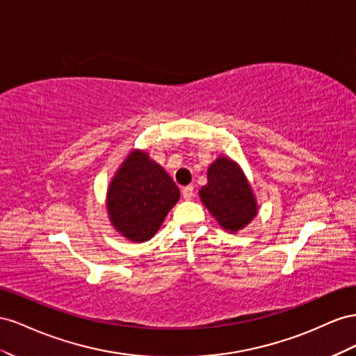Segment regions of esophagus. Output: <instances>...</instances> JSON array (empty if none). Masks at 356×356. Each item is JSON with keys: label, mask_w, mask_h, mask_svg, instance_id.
<instances>
[{"label": "esophagus", "mask_w": 356, "mask_h": 356, "mask_svg": "<svg viewBox=\"0 0 356 356\" xmlns=\"http://www.w3.org/2000/svg\"><path fill=\"white\" fill-rule=\"evenodd\" d=\"M181 195H184L185 200H192V197H194V186L192 185L185 186L184 189H181Z\"/></svg>", "instance_id": "esophagus-1"}]
</instances>
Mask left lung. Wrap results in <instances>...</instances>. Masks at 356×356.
Masks as SVG:
<instances>
[{"instance_id": "left-lung-1", "label": "left lung", "mask_w": 356, "mask_h": 356, "mask_svg": "<svg viewBox=\"0 0 356 356\" xmlns=\"http://www.w3.org/2000/svg\"><path fill=\"white\" fill-rule=\"evenodd\" d=\"M207 185L200 191L201 201L220 227L238 231L257 215V202L240 167L219 158L209 167Z\"/></svg>"}]
</instances>
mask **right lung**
<instances>
[{
  "mask_svg": "<svg viewBox=\"0 0 356 356\" xmlns=\"http://www.w3.org/2000/svg\"><path fill=\"white\" fill-rule=\"evenodd\" d=\"M179 197V188L162 167L145 152H131L108 188V216L120 234L146 241L156 234Z\"/></svg>",
  "mask_w": 356,
  "mask_h": 356,
  "instance_id": "add662e5",
  "label": "right lung"
}]
</instances>
